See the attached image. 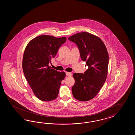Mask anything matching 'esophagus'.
Returning a JSON list of instances; mask_svg holds the SVG:
<instances>
[{"instance_id": "1", "label": "esophagus", "mask_w": 135, "mask_h": 135, "mask_svg": "<svg viewBox=\"0 0 135 135\" xmlns=\"http://www.w3.org/2000/svg\"><path fill=\"white\" fill-rule=\"evenodd\" d=\"M66 76H72V73H71L70 72H66Z\"/></svg>"}]
</instances>
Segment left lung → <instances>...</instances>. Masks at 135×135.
Instances as JSON below:
<instances>
[{"label": "left lung", "instance_id": "obj_1", "mask_svg": "<svg viewBox=\"0 0 135 135\" xmlns=\"http://www.w3.org/2000/svg\"><path fill=\"white\" fill-rule=\"evenodd\" d=\"M68 39L77 45L81 60L86 61L88 67L84 73L73 74L75 83L72 94L78 100H90L98 94L106 80L109 64L106 47L99 37L88 32L78 33Z\"/></svg>", "mask_w": 135, "mask_h": 135}]
</instances>
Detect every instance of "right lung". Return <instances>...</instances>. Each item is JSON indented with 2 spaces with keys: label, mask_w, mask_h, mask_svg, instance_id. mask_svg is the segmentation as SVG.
<instances>
[{
  "label": "right lung",
  "mask_w": 135,
  "mask_h": 135,
  "mask_svg": "<svg viewBox=\"0 0 135 135\" xmlns=\"http://www.w3.org/2000/svg\"><path fill=\"white\" fill-rule=\"evenodd\" d=\"M66 40V37L41 35L32 40L26 47L23 72L35 95L40 100L50 101L57 97L66 73L52 69L49 64Z\"/></svg>",
  "instance_id": "1"
}]
</instances>
